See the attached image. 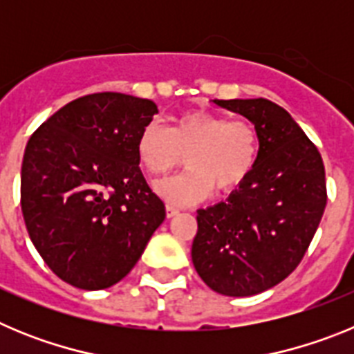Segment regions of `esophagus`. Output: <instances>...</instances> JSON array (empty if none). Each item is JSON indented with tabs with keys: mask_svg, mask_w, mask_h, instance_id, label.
<instances>
[{
	"mask_svg": "<svg viewBox=\"0 0 354 354\" xmlns=\"http://www.w3.org/2000/svg\"><path fill=\"white\" fill-rule=\"evenodd\" d=\"M177 214H179V209L168 204L167 205V216H168V218H174V216H177Z\"/></svg>",
	"mask_w": 354,
	"mask_h": 354,
	"instance_id": "obj_1",
	"label": "esophagus"
}]
</instances>
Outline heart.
<instances>
[{"label": "heart", "instance_id": "obj_1", "mask_svg": "<svg viewBox=\"0 0 354 354\" xmlns=\"http://www.w3.org/2000/svg\"><path fill=\"white\" fill-rule=\"evenodd\" d=\"M261 140L252 122L228 120L223 115L187 111L165 127L149 122L136 140L143 170L161 177L183 162V174L156 184V192L175 205H192L212 189L232 192L245 183L259 159Z\"/></svg>", "mask_w": 354, "mask_h": 354}]
</instances>
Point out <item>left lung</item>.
Wrapping results in <instances>:
<instances>
[{
    "label": "left lung",
    "mask_w": 354,
    "mask_h": 354,
    "mask_svg": "<svg viewBox=\"0 0 354 354\" xmlns=\"http://www.w3.org/2000/svg\"><path fill=\"white\" fill-rule=\"evenodd\" d=\"M214 102L252 122L261 150L232 195L196 211L192 259L212 290L253 296L286 280L310 246L328 200L324 165L282 106L262 97Z\"/></svg>",
    "instance_id": "1"
}]
</instances>
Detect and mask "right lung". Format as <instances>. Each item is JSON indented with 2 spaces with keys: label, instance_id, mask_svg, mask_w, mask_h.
<instances>
[{
  "label": "right lung",
  "instance_id": "1",
  "mask_svg": "<svg viewBox=\"0 0 354 354\" xmlns=\"http://www.w3.org/2000/svg\"><path fill=\"white\" fill-rule=\"evenodd\" d=\"M156 113L149 99L90 93L58 109L28 140L24 223L49 270L77 289L120 282L167 216L136 156L140 131Z\"/></svg>",
  "mask_w": 354,
  "mask_h": 354
}]
</instances>
